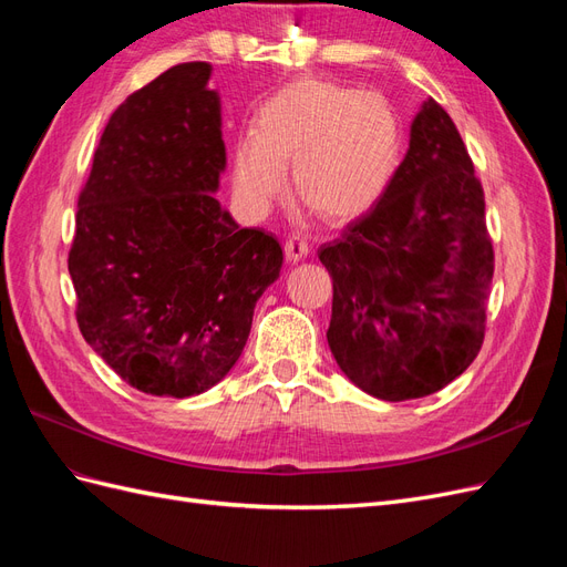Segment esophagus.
<instances>
[{
    "label": "esophagus",
    "instance_id": "esophagus-1",
    "mask_svg": "<svg viewBox=\"0 0 567 567\" xmlns=\"http://www.w3.org/2000/svg\"><path fill=\"white\" fill-rule=\"evenodd\" d=\"M284 250H286V260L288 262H300V260H305L307 255H310V244H307L302 236L293 234V236L286 238Z\"/></svg>",
    "mask_w": 567,
    "mask_h": 567
}]
</instances>
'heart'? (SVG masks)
<instances>
[{
    "instance_id": "obj_1",
    "label": "heart",
    "mask_w": 567,
    "mask_h": 567,
    "mask_svg": "<svg viewBox=\"0 0 567 567\" xmlns=\"http://www.w3.org/2000/svg\"><path fill=\"white\" fill-rule=\"evenodd\" d=\"M400 151V117L383 94L300 78L257 109L252 136L234 148V188L248 208L267 213L293 167L302 205L352 221L385 194Z\"/></svg>"
}]
</instances>
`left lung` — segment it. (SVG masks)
Here are the masks:
<instances>
[{"label": "left lung", "instance_id": "1", "mask_svg": "<svg viewBox=\"0 0 567 567\" xmlns=\"http://www.w3.org/2000/svg\"><path fill=\"white\" fill-rule=\"evenodd\" d=\"M473 173L452 117L427 99L385 194L319 248L333 279L329 348L371 398L433 394L483 346L494 250Z\"/></svg>", "mask_w": 567, "mask_h": 567}]
</instances>
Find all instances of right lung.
<instances>
[{"mask_svg": "<svg viewBox=\"0 0 567 567\" xmlns=\"http://www.w3.org/2000/svg\"><path fill=\"white\" fill-rule=\"evenodd\" d=\"M213 65L179 63L115 109L78 200L68 271L90 348L132 388L192 398L234 369L284 252L215 198L227 167Z\"/></svg>", "mask_w": 567, "mask_h": 567, "instance_id": "1", "label": "right lung"}]
</instances>
